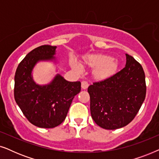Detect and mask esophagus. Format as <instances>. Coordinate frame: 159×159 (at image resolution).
Returning a JSON list of instances; mask_svg holds the SVG:
<instances>
[{
  "mask_svg": "<svg viewBox=\"0 0 159 159\" xmlns=\"http://www.w3.org/2000/svg\"><path fill=\"white\" fill-rule=\"evenodd\" d=\"M88 86H89V84H88V82H86V81H82V82L81 87H82V88L83 89V90H85V89L88 88Z\"/></svg>",
  "mask_w": 159,
  "mask_h": 159,
  "instance_id": "34e87169",
  "label": "esophagus"
}]
</instances>
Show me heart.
Listing matches in <instances>:
<instances>
[{
	"instance_id": "b5f03b06",
	"label": "heart",
	"mask_w": 159,
	"mask_h": 159,
	"mask_svg": "<svg viewBox=\"0 0 159 159\" xmlns=\"http://www.w3.org/2000/svg\"><path fill=\"white\" fill-rule=\"evenodd\" d=\"M82 64L93 68V77L98 81H105L114 77L119 68V63L109 55L101 53L87 54L82 58ZM70 66L77 72L81 71L80 65L75 60L70 61Z\"/></svg>"
}]
</instances>
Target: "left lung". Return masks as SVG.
<instances>
[{
	"label": "left lung",
	"instance_id": "1",
	"mask_svg": "<svg viewBox=\"0 0 159 159\" xmlns=\"http://www.w3.org/2000/svg\"><path fill=\"white\" fill-rule=\"evenodd\" d=\"M126 65L114 77L88 87L91 116L106 129L121 128L133 120L146 94L141 65L126 53Z\"/></svg>",
	"mask_w": 159,
	"mask_h": 159
}]
</instances>
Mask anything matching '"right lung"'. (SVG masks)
<instances>
[{
  "label": "right lung",
  "instance_id": "obj_1",
  "mask_svg": "<svg viewBox=\"0 0 159 159\" xmlns=\"http://www.w3.org/2000/svg\"><path fill=\"white\" fill-rule=\"evenodd\" d=\"M56 46L41 45L30 51L17 67L14 77V98L30 123L41 128L61 125L74 98L81 90V82H69L59 74L46 84H37L32 71L40 61L56 63Z\"/></svg>",
  "mask_w": 159,
  "mask_h": 159
}]
</instances>
